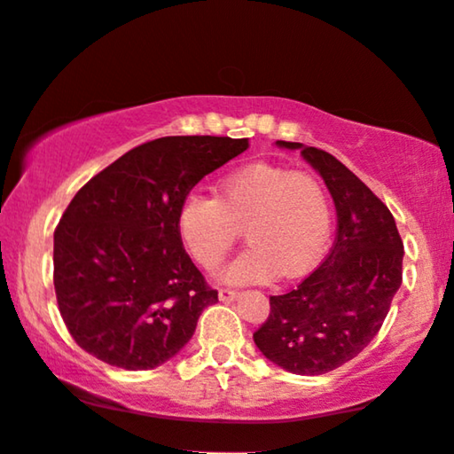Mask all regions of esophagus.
Returning <instances> with one entry per match:
<instances>
[{"mask_svg":"<svg viewBox=\"0 0 454 454\" xmlns=\"http://www.w3.org/2000/svg\"><path fill=\"white\" fill-rule=\"evenodd\" d=\"M217 297H220V301H234L239 297V293L231 288H217Z\"/></svg>","mask_w":454,"mask_h":454,"instance_id":"1","label":"esophagus"}]
</instances>
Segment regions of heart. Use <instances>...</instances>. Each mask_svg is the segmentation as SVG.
<instances>
[{"label":"heart","instance_id":"b5f03b06","mask_svg":"<svg viewBox=\"0 0 454 454\" xmlns=\"http://www.w3.org/2000/svg\"><path fill=\"white\" fill-rule=\"evenodd\" d=\"M330 223L328 192L313 174L263 161L226 174L217 197L189 192L176 215L186 251L205 270L226 257L245 228L249 247L217 271L232 284L303 274L322 255Z\"/></svg>","mask_w":454,"mask_h":454}]
</instances>
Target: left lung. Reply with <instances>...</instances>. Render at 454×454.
<instances>
[{"mask_svg":"<svg viewBox=\"0 0 454 454\" xmlns=\"http://www.w3.org/2000/svg\"><path fill=\"white\" fill-rule=\"evenodd\" d=\"M301 149L336 205V239L319 268L294 290L270 297V316L253 334L276 365L322 376L364 350L382 328L403 282V240L390 209L334 155Z\"/></svg>","mask_w":454,"mask_h":454,"instance_id":"8db88e82","label":"left lung"}]
</instances>
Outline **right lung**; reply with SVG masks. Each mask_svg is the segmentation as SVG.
<instances>
[{
    "instance_id": "1",
    "label": "right lung",
    "mask_w": 454,
    "mask_h": 454,
    "mask_svg": "<svg viewBox=\"0 0 454 454\" xmlns=\"http://www.w3.org/2000/svg\"><path fill=\"white\" fill-rule=\"evenodd\" d=\"M247 138L161 137L101 170L53 232V286L76 344L129 372L172 359L217 301L178 234L183 199Z\"/></svg>"
}]
</instances>
